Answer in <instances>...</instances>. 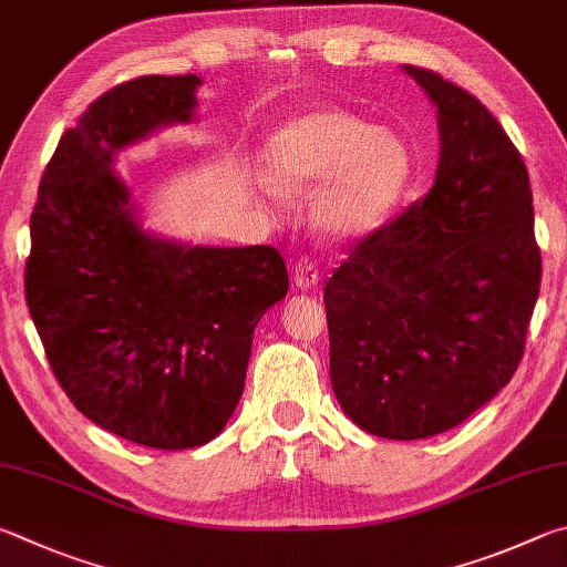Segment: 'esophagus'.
Here are the masks:
<instances>
[{
    "label": "esophagus",
    "mask_w": 567,
    "mask_h": 567,
    "mask_svg": "<svg viewBox=\"0 0 567 567\" xmlns=\"http://www.w3.org/2000/svg\"><path fill=\"white\" fill-rule=\"evenodd\" d=\"M319 281H321L319 268H316V264L309 261V258H301V261L293 266V284L299 286L301 291L316 289V286H319Z\"/></svg>",
    "instance_id": "1"
}]
</instances>
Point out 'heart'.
Wrapping results in <instances>:
<instances>
[{
    "label": "heart",
    "mask_w": 567,
    "mask_h": 567,
    "mask_svg": "<svg viewBox=\"0 0 567 567\" xmlns=\"http://www.w3.org/2000/svg\"><path fill=\"white\" fill-rule=\"evenodd\" d=\"M266 188L309 192L316 231L331 241H359L389 224L413 182L405 138L375 128L346 109L321 106L289 118L264 146Z\"/></svg>",
    "instance_id": "obj_1"
}]
</instances>
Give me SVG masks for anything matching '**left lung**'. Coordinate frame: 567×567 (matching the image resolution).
<instances>
[{
    "instance_id": "left-lung-1",
    "label": "left lung",
    "mask_w": 567,
    "mask_h": 567,
    "mask_svg": "<svg viewBox=\"0 0 567 567\" xmlns=\"http://www.w3.org/2000/svg\"><path fill=\"white\" fill-rule=\"evenodd\" d=\"M439 114L433 186L353 248L323 291L331 385L389 441L431 439L495 399L540 291L528 168L488 109L405 64Z\"/></svg>"
}]
</instances>
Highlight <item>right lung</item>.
Masks as SVG:
<instances>
[{"mask_svg": "<svg viewBox=\"0 0 567 567\" xmlns=\"http://www.w3.org/2000/svg\"><path fill=\"white\" fill-rule=\"evenodd\" d=\"M202 79L138 76L64 132L32 214L24 291L79 413L148 449L214 441L244 393L254 329L289 291L274 246H192L142 224L116 154L196 118Z\"/></svg>", "mask_w": 567, "mask_h": 567, "instance_id": "right-lung-1", "label": "right lung"}]
</instances>
